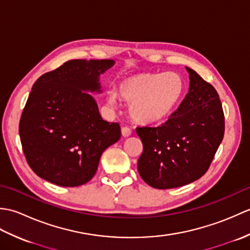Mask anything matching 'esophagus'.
I'll list each match as a JSON object with an SVG mask.
<instances>
[{
    "instance_id": "34e87169",
    "label": "esophagus",
    "mask_w": 250,
    "mask_h": 250,
    "mask_svg": "<svg viewBox=\"0 0 250 250\" xmlns=\"http://www.w3.org/2000/svg\"><path fill=\"white\" fill-rule=\"evenodd\" d=\"M132 133V131L130 128H128V126H122L121 128V134L124 137H128L130 136Z\"/></svg>"
}]
</instances>
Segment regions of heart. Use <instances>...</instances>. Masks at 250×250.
<instances>
[{
	"label": "heart",
	"mask_w": 250,
	"mask_h": 250,
	"mask_svg": "<svg viewBox=\"0 0 250 250\" xmlns=\"http://www.w3.org/2000/svg\"><path fill=\"white\" fill-rule=\"evenodd\" d=\"M186 90L184 78L175 72L142 73L125 78L118 92L110 90L107 102L117 106L119 97L129 103L131 118L143 125L161 122L182 101Z\"/></svg>",
	"instance_id": "1"
}]
</instances>
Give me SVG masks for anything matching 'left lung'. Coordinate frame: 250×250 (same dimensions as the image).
<instances>
[{"label":"left lung","instance_id":"obj_1","mask_svg":"<svg viewBox=\"0 0 250 250\" xmlns=\"http://www.w3.org/2000/svg\"><path fill=\"white\" fill-rule=\"evenodd\" d=\"M189 91L166 124L143 126L136 133L143 143L137 169L156 189L182 187L208 169L225 134V116L219 95L192 68Z\"/></svg>","mask_w":250,"mask_h":250}]
</instances>
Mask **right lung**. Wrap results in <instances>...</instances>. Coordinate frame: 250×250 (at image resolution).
Instances as JSON below:
<instances>
[{
	"instance_id": "right-lung-1",
	"label": "right lung",
	"mask_w": 250,
	"mask_h": 250,
	"mask_svg": "<svg viewBox=\"0 0 250 250\" xmlns=\"http://www.w3.org/2000/svg\"><path fill=\"white\" fill-rule=\"evenodd\" d=\"M114 60H71L34 83L19 124L33 172L61 187L88 183L103 151L121 136L117 122L103 120L89 92L101 93L100 75Z\"/></svg>"
}]
</instances>
